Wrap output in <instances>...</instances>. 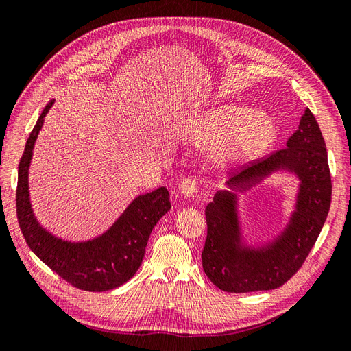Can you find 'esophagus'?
Masks as SVG:
<instances>
[{
	"mask_svg": "<svg viewBox=\"0 0 351 351\" xmlns=\"http://www.w3.org/2000/svg\"><path fill=\"white\" fill-rule=\"evenodd\" d=\"M180 192H182V195L184 196H192L196 190H197V182L195 177H186L183 178V182L180 183V187H178Z\"/></svg>",
	"mask_w": 351,
	"mask_h": 351,
	"instance_id": "obj_1",
	"label": "esophagus"
}]
</instances>
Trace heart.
<instances>
[{"label": "heart", "instance_id": "obj_1", "mask_svg": "<svg viewBox=\"0 0 351 351\" xmlns=\"http://www.w3.org/2000/svg\"><path fill=\"white\" fill-rule=\"evenodd\" d=\"M272 120L239 104H226L199 115L187 125L184 139L199 147H218L215 161L221 165L256 155L275 141Z\"/></svg>", "mask_w": 351, "mask_h": 351}]
</instances>
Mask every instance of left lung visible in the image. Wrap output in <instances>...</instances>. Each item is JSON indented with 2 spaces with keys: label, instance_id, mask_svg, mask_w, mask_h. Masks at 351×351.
Instances as JSON below:
<instances>
[{
  "label": "left lung",
  "instance_id": "8db88e82",
  "mask_svg": "<svg viewBox=\"0 0 351 351\" xmlns=\"http://www.w3.org/2000/svg\"><path fill=\"white\" fill-rule=\"evenodd\" d=\"M280 169L297 176L299 193L289 224L265 246L254 249L241 241L234 192H218L205 209L208 234L202 265L208 278L222 291L278 289L300 269L319 236L331 206L332 184L325 141L309 108L304 110L299 129L287 141V147L252 162L227 184L246 192Z\"/></svg>",
  "mask_w": 351,
  "mask_h": 351
}]
</instances>
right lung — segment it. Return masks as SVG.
I'll return each instance as SVG.
<instances>
[{"label":"right lung","instance_id":"right-lung-1","mask_svg":"<svg viewBox=\"0 0 351 351\" xmlns=\"http://www.w3.org/2000/svg\"><path fill=\"white\" fill-rule=\"evenodd\" d=\"M54 101L39 115L19 164L16 208L20 230L30 250L76 289L108 291L129 281L139 269L156 222L171 209L169 193L159 187L137 196L104 234L88 241H67L42 227L30 205L29 167L39 130Z\"/></svg>","mask_w":351,"mask_h":351}]
</instances>
